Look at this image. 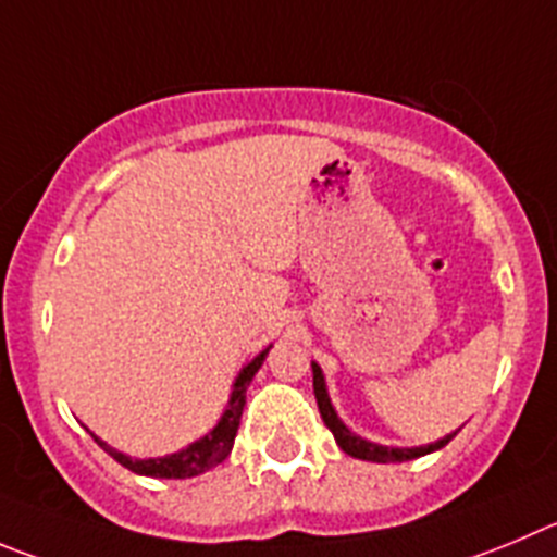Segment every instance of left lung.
Returning <instances> with one entry per match:
<instances>
[{
	"mask_svg": "<svg viewBox=\"0 0 557 557\" xmlns=\"http://www.w3.org/2000/svg\"><path fill=\"white\" fill-rule=\"evenodd\" d=\"M310 366H313V393H315V401H319L321 420H324L326 429L332 431V436H335V443L341 445L343 454H349V456H355V459H362V461H376V465H393V461H409V459H418V456L434 454V450L445 448V445H448L450 440L456 436V431H454V434L443 436V440H436V443L418 445V448H396V445L371 443V440H366V436L355 434L349 425L337 418L335 407H332L330 389H326L324 371H321L319 362H310Z\"/></svg>",
	"mask_w": 557,
	"mask_h": 557,
	"instance_id": "1",
	"label": "left lung"
}]
</instances>
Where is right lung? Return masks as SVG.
Returning a JSON list of instances; mask_svg holds the SVG:
<instances>
[{"label":"right lung","instance_id":"right-lung-1","mask_svg":"<svg viewBox=\"0 0 557 557\" xmlns=\"http://www.w3.org/2000/svg\"><path fill=\"white\" fill-rule=\"evenodd\" d=\"M269 349H272V346H267L261 355H255L252 360H249L247 366L238 371L236 382H233V387H231V398H227L225 409H222V414H220V420H216L214 429L208 431V434H202L200 440H195V443L186 445V448L175 450V454H168V456H153V459H132V456L121 454V450H114L112 445L103 443L101 436L92 434V440H96V443L101 445V448L107 450L114 461H121L126 470L137 472V475H148V478L202 475V472L211 470V467H216V465H222V461L231 456L233 440H236L238 423H242L244 404H247V387H249V382H252L255 373H258V368L263 366V360H267Z\"/></svg>","mask_w":557,"mask_h":557}]
</instances>
